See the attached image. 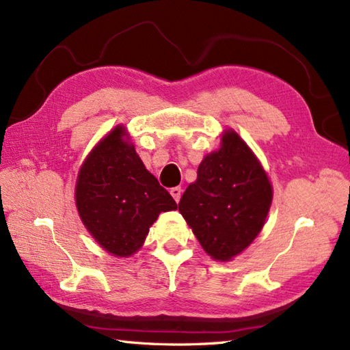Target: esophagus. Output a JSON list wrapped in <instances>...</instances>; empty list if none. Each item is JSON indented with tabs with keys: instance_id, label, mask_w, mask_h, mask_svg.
Segmentation results:
<instances>
[{
	"instance_id": "esophagus-1",
	"label": "esophagus",
	"mask_w": 350,
	"mask_h": 350,
	"mask_svg": "<svg viewBox=\"0 0 350 350\" xmlns=\"http://www.w3.org/2000/svg\"><path fill=\"white\" fill-rule=\"evenodd\" d=\"M170 193H172V196H173L176 202L180 201V196H182V189H180V187H178V186L172 187V189H170Z\"/></svg>"
}]
</instances>
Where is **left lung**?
<instances>
[{"mask_svg":"<svg viewBox=\"0 0 350 350\" xmlns=\"http://www.w3.org/2000/svg\"><path fill=\"white\" fill-rule=\"evenodd\" d=\"M272 202V186L253 152L235 131H226L221 148L198 167L178 211L202 248L226 262L253 243Z\"/></svg>","mask_w":350,"mask_h":350,"instance_id":"8db88e82","label":"left lung"}]
</instances>
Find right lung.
<instances>
[{
  "label": "right lung",
  "instance_id": "right-lung-1",
  "mask_svg": "<svg viewBox=\"0 0 350 350\" xmlns=\"http://www.w3.org/2000/svg\"><path fill=\"white\" fill-rule=\"evenodd\" d=\"M118 125L88 155L78 174L79 217L106 252L127 257L142 247L161 211L177 204L143 165Z\"/></svg>",
  "mask_w": 350,
  "mask_h": 350
}]
</instances>
